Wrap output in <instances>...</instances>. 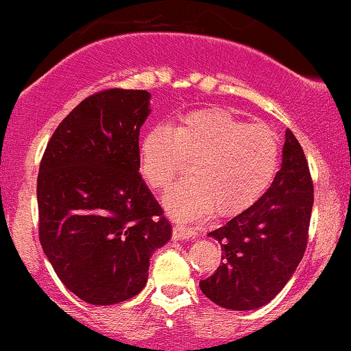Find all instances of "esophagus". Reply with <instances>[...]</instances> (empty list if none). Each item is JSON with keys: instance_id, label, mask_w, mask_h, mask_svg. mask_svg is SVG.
Returning a JSON list of instances; mask_svg holds the SVG:
<instances>
[{"instance_id": "esophagus-1", "label": "esophagus", "mask_w": 351, "mask_h": 351, "mask_svg": "<svg viewBox=\"0 0 351 351\" xmlns=\"http://www.w3.org/2000/svg\"><path fill=\"white\" fill-rule=\"evenodd\" d=\"M193 236H195V231H193L191 228H186L184 224H176V226H173V237H175V239L184 241Z\"/></svg>"}]
</instances>
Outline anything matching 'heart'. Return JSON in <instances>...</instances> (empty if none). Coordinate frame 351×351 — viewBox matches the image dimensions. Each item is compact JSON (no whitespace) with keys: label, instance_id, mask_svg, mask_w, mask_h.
<instances>
[{"label":"heart","instance_id":"b5f03b06","mask_svg":"<svg viewBox=\"0 0 351 351\" xmlns=\"http://www.w3.org/2000/svg\"><path fill=\"white\" fill-rule=\"evenodd\" d=\"M189 163L188 180L173 186L165 206L178 219L244 211L267 189L280 163L276 132L249 125L224 108L181 115L173 127L150 128L138 147V170L152 189H165Z\"/></svg>","mask_w":351,"mask_h":351}]
</instances>
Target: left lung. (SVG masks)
Returning <instances> with one entry per match:
<instances>
[{
  "instance_id": "obj_1",
  "label": "left lung",
  "mask_w": 351,
  "mask_h": 351,
  "mask_svg": "<svg viewBox=\"0 0 351 351\" xmlns=\"http://www.w3.org/2000/svg\"><path fill=\"white\" fill-rule=\"evenodd\" d=\"M313 206V183L300 143L285 130L282 167L267 191L243 213L209 232L223 263L199 282L204 295L231 310L259 308L287 284L304 257Z\"/></svg>"
}]
</instances>
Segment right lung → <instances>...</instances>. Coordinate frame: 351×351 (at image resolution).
Here are the masks:
<instances>
[{"instance_id": "1", "label": "right lung", "mask_w": 351, "mask_h": 351, "mask_svg": "<svg viewBox=\"0 0 351 351\" xmlns=\"http://www.w3.org/2000/svg\"><path fill=\"white\" fill-rule=\"evenodd\" d=\"M147 90L107 88L79 104L52 134L38 175L39 241L80 300L135 297L171 224L138 173Z\"/></svg>"}]
</instances>
